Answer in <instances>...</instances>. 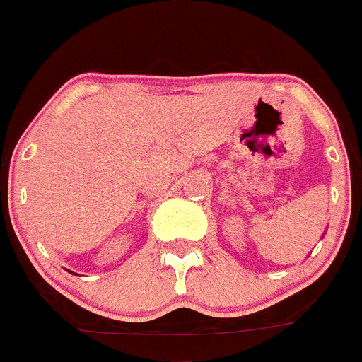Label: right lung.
Returning <instances> with one entry per match:
<instances>
[{
    "instance_id": "right-lung-1",
    "label": "right lung",
    "mask_w": 362,
    "mask_h": 362,
    "mask_svg": "<svg viewBox=\"0 0 362 362\" xmlns=\"http://www.w3.org/2000/svg\"><path fill=\"white\" fill-rule=\"evenodd\" d=\"M69 272H70V270H69ZM70 274H72V272H70Z\"/></svg>"
}]
</instances>
